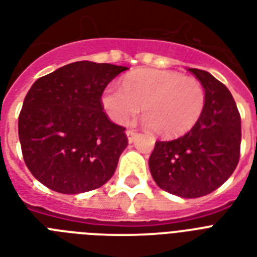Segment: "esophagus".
Returning <instances> with one entry per match:
<instances>
[{"mask_svg":"<svg viewBox=\"0 0 257 257\" xmlns=\"http://www.w3.org/2000/svg\"><path fill=\"white\" fill-rule=\"evenodd\" d=\"M125 133H126V137H128L129 143H133V141H135V139H136V136H137L136 131H133V129H128V131H126Z\"/></svg>","mask_w":257,"mask_h":257,"instance_id":"obj_1","label":"esophagus"}]
</instances>
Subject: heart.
I'll list each match as a JSON object with an SVG mask.
<instances>
[{"instance_id": "1", "label": "heart", "mask_w": 257, "mask_h": 257, "mask_svg": "<svg viewBox=\"0 0 257 257\" xmlns=\"http://www.w3.org/2000/svg\"><path fill=\"white\" fill-rule=\"evenodd\" d=\"M122 87L109 85L101 94L109 118L125 124L141 106L145 124L160 137L187 133L199 121L205 105L201 82L173 70H135L124 78Z\"/></svg>"}]
</instances>
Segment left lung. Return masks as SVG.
Wrapping results in <instances>:
<instances>
[{
    "instance_id": "obj_1",
    "label": "left lung",
    "mask_w": 257,
    "mask_h": 257,
    "mask_svg": "<svg viewBox=\"0 0 257 257\" xmlns=\"http://www.w3.org/2000/svg\"><path fill=\"white\" fill-rule=\"evenodd\" d=\"M188 70L205 90L204 110L184 136L156 141L149 171L161 189L196 199L217 189L237 167L241 120L227 86L205 70Z\"/></svg>"
}]
</instances>
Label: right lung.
Wrapping results in <instances>:
<instances>
[{
	"label": "right lung",
	"instance_id": "1",
	"mask_svg": "<svg viewBox=\"0 0 257 257\" xmlns=\"http://www.w3.org/2000/svg\"><path fill=\"white\" fill-rule=\"evenodd\" d=\"M126 66L77 61L38 78L18 117L22 156L52 191L76 195L104 185L128 145L102 110L101 94Z\"/></svg>",
	"mask_w": 257,
	"mask_h": 257
}]
</instances>
